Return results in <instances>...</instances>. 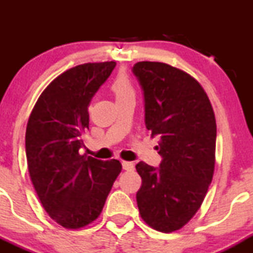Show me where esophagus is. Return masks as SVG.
<instances>
[{
	"mask_svg": "<svg viewBox=\"0 0 253 253\" xmlns=\"http://www.w3.org/2000/svg\"><path fill=\"white\" fill-rule=\"evenodd\" d=\"M123 168H124V170L132 171L133 169H134V164H133L132 162H123Z\"/></svg>",
	"mask_w": 253,
	"mask_h": 253,
	"instance_id": "34e87169",
	"label": "esophagus"
}]
</instances>
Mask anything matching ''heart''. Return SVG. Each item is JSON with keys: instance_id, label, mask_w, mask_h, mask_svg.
I'll return each instance as SVG.
<instances>
[{"instance_id": "obj_1", "label": "heart", "mask_w": 253, "mask_h": 253, "mask_svg": "<svg viewBox=\"0 0 253 253\" xmlns=\"http://www.w3.org/2000/svg\"><path fill=\"white\" fill-rule=\"evenodd\" d=\"M109 89L112 94L114 95L117 102L129 97H134L135 95V89L132 80L125 71L118 72V75L110 84Z\"/></svg>"}]
</instances>
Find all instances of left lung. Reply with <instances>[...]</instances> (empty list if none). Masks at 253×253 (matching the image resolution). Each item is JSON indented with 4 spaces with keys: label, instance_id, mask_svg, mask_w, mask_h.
Here are the masks:
<instances>
[{
    "label": "left lung",
    "instance_id": "obj_1",
    "mask_svg": "<svg viewBox=\"0 0 253 253\" xmlns=\"http://www.w3.org/2000/svg\"><path fill=\"white\" fill-rule=\"evenodd\" d=\"M145 98V125L159 135L162 163L139 162V213L163 233L181 229L201 207L215 167L216 121L205 89L185 71L159 62L133 66Z\"/></svg>",
    "mask_w": 253,
    "mask_h": 253
}]
</instances>
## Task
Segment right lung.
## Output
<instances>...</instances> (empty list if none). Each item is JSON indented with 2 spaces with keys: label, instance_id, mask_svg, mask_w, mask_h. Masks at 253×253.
Instances as JSON below:
<instances>
[{
  "label": "right lung",
  "instance_id": "obj_1",
  "mask_svg": "<svg viewBox=\"0 0 253 253\" xmlns=\"http://www.w3.org/2000/svg\"><path fill=\"white\" fill-rule=\"evenodd\" d=\"M115 65L85 63L64 71L46 86L28 119L31 181L43 210L64 228H83L95 221L123 170L117 159L98 161L78 152L89 129L90 101Z\"/></svg>",
  "mask_w": 253,
  "mask_h": 253
}]
</instances>
